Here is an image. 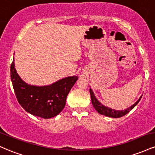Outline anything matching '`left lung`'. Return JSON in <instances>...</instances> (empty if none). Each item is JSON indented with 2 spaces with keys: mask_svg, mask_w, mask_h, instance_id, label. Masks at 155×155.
Here are the masks:
<instances>
[{
  "mask_svg": "<svg viewBox=\"0 0 155 155\" xmlns=\"http://www.w3.org/2000/svg\"><path fill=\"white\" fill-rule=\"evenodd\" d=\"M90 96H91L92 104L93 105V107L95 108L96 111L98 112L99 114H101L105 115V116L108 117H112V118H120V117H122L124 116L125 114H127V113H129V112L138 104V102H139L142 97V95L140 96L139 99H138V100L134 104L132 105L131 106H130L129 108H126V109L124 110H121V111H120V110L112 109L111 108L105 106L104 105L101 104L100 101L96 98L95 94H94V92L92 90L91 88L90 89Z\"/></svg>",
  "mask_w": 155,
  "mask_h": 155,
  "instance_id": "obj_1",
  "label": "left lung"
}]
</instances>
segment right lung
I'll list each match as a JSON object with an SVG mask.
<instances>
[{
	"label": "right lung",
	"mask_w": 155,
	"mask_h": 155,
	"mask_svg": "<svg viewBox=\"0 0 155 155\" xmlns=\"http://www.w3.org/2000/svg\"><path fill=\"white\" fill-rule=\"evenodd\" d=\"M11 79L21 106L32 115L49 119L63 111L68 94L77 81L78 76L63 78L47 86L28 84L18 75L13 60L11 65Z\"/></svg>",
	"instance_id": "obj_1"
}]
</instances>
